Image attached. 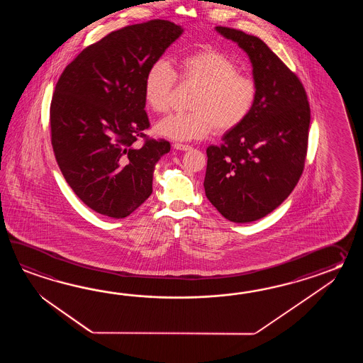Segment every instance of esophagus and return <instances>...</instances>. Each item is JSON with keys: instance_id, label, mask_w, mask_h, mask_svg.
Masks as SVG:
<instances>
[{"instance_id": "1", "label": "esophagus", "mask_w": 363, "mask_h": 363, "mask_svg": "<svg viewBox=\"0 0 363 363\" xmlns=\"http://www.w3.org/2000/svg\"><path fill=\"white\" fill-rule=\"evenodd\" d=\"M174 147H175L177 150H182V152H186V150H191V149H192L191 145H185V144H180V143H175Z\"/></svg>"}]
</instances>
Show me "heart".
<instances>
[{"label": "heart", "mask_w": 363, "mask_h": 363, "mask_svg": "<svg viewBox=\"0 0 363 363\" xmlns=\"http://www.w3.org/2000/svg\"><path fill=\"white\" fill-rule=\"evenodd\" d=\"M196 85L188 113L163 118L155 132L175 141L203 139L216 130L225 133L238 128L255 106L257 85L247 75L240 74L231 57L205 48L184 55L175 72L164 60H157L147 69L144 79V99L157 114L170 108L171 94L177 84Z\"/></svg>", "instance_id": "1"}]
</instances>
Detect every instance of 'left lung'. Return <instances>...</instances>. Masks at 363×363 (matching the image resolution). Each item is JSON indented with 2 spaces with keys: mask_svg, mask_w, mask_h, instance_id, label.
<instances>
[{
  "mask_svg": "<svg viewBox=\"0 0 363 363\" xmlns=\"http://www.w3.org/2000/svg\"><path fill=\"white\" fill-rule=\"evenodd\" d=\"M253 65L255 106L220 145L206 149L205 193L222 216L249 223L270 214L301 178L308 153L310 105L298 77L262 40L216 27Z\"/></svg>",
  "mask_w": 363,
  "mask_h": 363,
  "instance_id": "1",
  "label": "left lung"
}]
</instances>
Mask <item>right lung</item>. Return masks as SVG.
Instances as JSON below:
<instances>
[{"label": "right lung", "mask_w": 363, "mask_h": 363, "mask_svg": "<svg viewBox=\"0 0 363 363\" xmlns=\"http://www.w3.org/2000/svg\"><path fill=\"white\" fill-rule=\"evenodd\" d=\"M183 33L153 19L110 32L66 66L50 104L55 161L88 208L125 218L153 192L155 163L170 143L144 133V79L153 62ZM143 138L140 147L135 141Z\"/></svg>", "instance_id": "obj_1"}]
</instances>
